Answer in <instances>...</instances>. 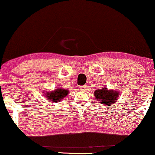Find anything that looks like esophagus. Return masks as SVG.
Segmentation results:
<instances>
[{
  "label": "esophagus",
  "mask_w": 155,
  "mask_h": 155,
  "mask_svg": "<svg viewBox=\"0 0 155 155\" xmlns=\"http://www.w3.org/2000/svg\"><path fill=\"white\" fill-rule=\"evenodd\" d=\"M80 90H81V91H84L85 89H86V86H81L80 87Z\"/></svg>",
  "instance_id": "obj_1"
}]
</instances>
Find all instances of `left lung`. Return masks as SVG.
I'll list each match as a JSON object with an SVG mask.
<instances>
[{
	"mask_svg": "<svg viewBox=\"0 0 155 155\" xmlns=\"http://www.w3.org/2000/svg\"><path fill=\"white\" fill-rule=\"evenodd\" d=\"M94 94L96 99L99 101L100 104H104L105 106L113 105L117 101L119 96H120V93L118 91L108 89L107 87L96 89Z\"/></svg>",
	"mask_w": 155,
	"mask_h": 155,
	"instance_id": "left-lung-1",
	"label": "left lung"
}]
</instances>
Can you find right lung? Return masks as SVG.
Instances as JSON below:
<instances>
[{
	"mask_svg": "<svg viewBox=\"0 0 155 155\" xmlns=\"http://www.w3.org/2000/svg\"><path fill=\"white\" fill-rule=\"evenodd\" d=\"M43 93L44 97H45L47 100L50 101V102L56 104L57 102H60L63 100V98L67 96L69 93V91L68 89H64L61 88V87H57L52 91H45V92Z\"/></svg>",
	"mask_w": 155,
	"mask_h": 155,
	"instance_id": "1",
	"label": "right lung"
}]
</instances>
